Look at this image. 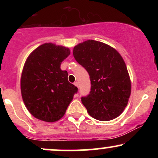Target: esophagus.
<instances>
[{"mask_svg": "<svg viewBox=\"0 0 158 158\" xmlns=\"http://www.w3.org/2000/svg\"><path fill=\"white\" fill-rule=\"evenodd\" d=\"M74 85H75L76 87H77V88H79V84H78V82L74 83Z\"/></svg>", "mask_w": 158, "mask_h": 158, "instance_id": "esophagus-1", "label": "esophagus"}]
</instances>
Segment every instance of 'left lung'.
<instances>
[{"instance_id":"obj_1","label":"left lung","mask_w":158,"mask_h":158,"mask_svg":"<svg viewBox=\"0 0 158 158\" xmlns=\"http://www.w3.org/2000/svg\"><path fill=\"white\" fill-rule=\"evenodd\" d=\"M75 59L90 76L91 90L81 102L92 117L109 121L124 110L131 84L126 64L118 51L101 41L88 40L73 48Z\"/></svg>"}]
</instances>
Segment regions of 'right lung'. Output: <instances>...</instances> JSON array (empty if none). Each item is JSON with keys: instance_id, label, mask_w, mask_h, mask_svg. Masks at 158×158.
Here are the masks:
<instances>
[{"instance_id": "1", "label": "right lung", "mask_w": 158, "mask_h": 158, "mask_svg": "<svg viewBox=\"0 0 158 158\" xmlns=\"http://www.w3.org/2000/svg\"><path fill=\"white\" fill-rule=\"evenodd\" d=\"M70 53L66 47L45 43L25 61L21 77V96L29 112L40 120H59L78 91L68 81V72L60 68Z\"/></svg>"}]
</instances>
